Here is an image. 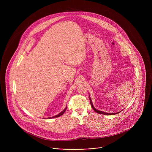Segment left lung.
<instances>
[{
    "instance_id": "8db88e82",
    "label": "left lung",
    "mask_w": 152,
    "mask_h": 152,
    "mask_svg": "<svg viewBox=\"0 0 152 152\" xmlns=\"http://www.w3.org/2000/svg\"><path fill=\"white\" fill-rule=\"evenodd\" d=\"M89 101H90V103H91V107L92 108V109L97 113H100V114H103V115H115L116 113H107V112H102V111H100L99 110H97L96 109L94 108L93 104H92V101L89 97Z\"/></svg>"
}]
</instances>
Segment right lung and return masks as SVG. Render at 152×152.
I'll list each match as a JSON object with an SVG mask.
<instances>
[{
  "instance_id": "1",
  "label": "right lung",
  "mask_w": 152,
  "mask_h": 152,
  "mask_svg": "<svg viewBox=\"0 0 152 152\" xmlns=\"http://www.w3.org/2000/svg\"><path fill=\"white\" fill-rule=\"evenodd\" d=\"M66 107L61 112H60L59 114H58L57 115H56V116H53V117H50L49 118V119H51V118H57V117H58V116H61L64 112H65V110H66Z\"/></svg>"
}]
</instances>
